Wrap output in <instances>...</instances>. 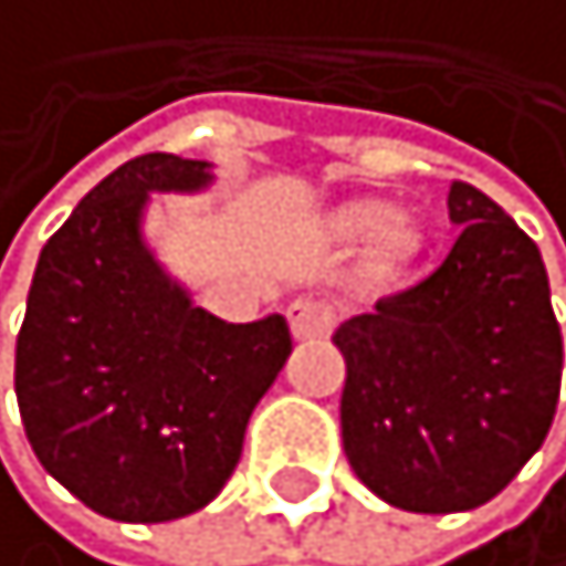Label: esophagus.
<instances>
[{
	"mask_svg": "<svg viewBox=\"0 0 566 566\" xmlns=\"http://www.w3.org/2000/svg\"><path fill=\"white\" fill-rule=\"evenodd\" d=\"M286 316H291V331L294 337H323L331 327H334V305L323 297H297L291 301V308H286Z\"/></svg>",
	"mask_w": 566,
	"mask_h": 566,
	"instance_id": "1",
	"label": "esophagus"
}]
</instances>
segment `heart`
<instances>
[{
  "mask_svg": "<svg viewBox=\"0 0 566 566\" xmlns=\"http://www.w3.org/2000/svg\"><path fill=\"white\" fill-rule=\"evenodd\" d=\"M392 224H396V210L389 207V202H364V207L345 213V229L353 235H378L385 229H392ZM389 243H392V250H410L415 235H410L407 229H392Z\"/></svg>",
  "mask_w": 566,
  "mask_h": 566,
  "instance_id": "heart-1",
  "label": "heart"
}]
</instances>
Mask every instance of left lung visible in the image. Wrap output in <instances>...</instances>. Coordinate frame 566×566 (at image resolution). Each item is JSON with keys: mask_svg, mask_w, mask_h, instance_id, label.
Wrapping results in <instances>:
<instances>
[{"mask_svg": "<svg viewBox=\"0 0 566 566\" xmlns=\"http://www.w3.org/2000/svg\"><path fill=\"white\" fill-rule=\"evenodd\" d=\"M462 224L410 291L345 319L342 443L367 488L407 513H465L509 488L553 426L564 337L534 239L465 181Z\"/></svg>", "mask_w": 566, "mask_h": 566, "instance_id": "8db88e82", "label": "left lung"}]
</instances>
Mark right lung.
I'll return each mask as SVG.
<instances>
[{"label": "right lung", "instance_id": "right-lung-1", "mask_svg": "<svg viewBox=\"0 0 566 566\" xmlns=\"http://www.w3.org/2000/svg\"><path fill=\"white\" fill-rule=\"evenodd\" d=\"M210 181V163L170 151L123 163L50 235L32 275L13 367L28 443L108 520L163 524L218 499L291 356L283 316H210L140 235L151 192Z\"/></svg>", "mask_w": 566, "mask_h": 566}]
</instances>
